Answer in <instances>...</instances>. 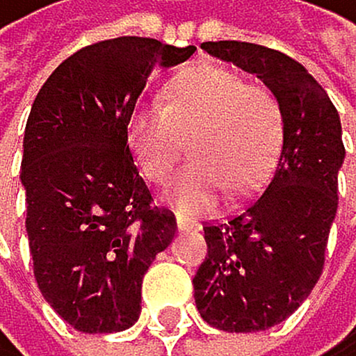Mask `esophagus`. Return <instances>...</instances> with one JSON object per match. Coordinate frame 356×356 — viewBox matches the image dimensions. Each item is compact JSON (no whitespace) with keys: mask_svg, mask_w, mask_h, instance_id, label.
<instances>
[{"mask_svg":"<svg viewBox=\"0 0 356 356\" xmlns=\"http://www.w3.org/2000/svg\"><path fill=\"white\" fill-rule=\"evenodd\" d=\"M177 228H179V231H198L200 228V224L198 221H193V219H186V216H177Z\"/></svg>","mask_w":356,"mask_h":356,"instance_id":"obj_1","label":"esophagus"}]
</instances>
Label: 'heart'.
<instances>
[{"label": "heart", "instance_id": "1", "mask_svg": "<svg viewBox=\"0 0 356 356\" xmlns=\"http://www.w3.org/2000/svg\"><path fill=\"white\" fill-rule=\"evenodd\" d=\"M193 161L165 191V202L184 214L212 209L221 195L245 198L270 172L282 144V111L268 86L245 83L233 70L195 65L179 72L161 106L130 116L128 142L149 181H168L184 156Z\"/></svg>", "mask_w": 356, "mask_h": 356}]
</instances>
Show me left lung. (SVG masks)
Instances as JSON below:
<instances>
[{
  "label": "left lung",
  "mask_w": 356,
  "mask_h": 356,
  "mask_svg": "<svg viewBox=\"0 0 356 356\" xmlns=\"http://www.w3.org/2000/svg\"><path fill=\"white\" fill-rule=\"evenodd\" d=\"M209 56L257 74L282 111V151L266 188L226 221L205 224L207 257L193 277L195 308L221 331L284 322L324 268L345 147L341 116L293 58L247 41H205Z\"/></svg>",
  "instance_id": "left-lung-1"
}]
</instances>
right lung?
<instances>
[{
    "label": "right lung",
    "instance_id": "obj_1",
    "mask_svg": "<svg viewBox=\"0 0 356 356\" xmlns=\"http://www.w3.org/2000/svg\"><path fill=\"white\" fill-rule=\"evenodd\" d=\"M144 37L81 48L41 86L22 140L20 181L34 277L51 308L83 334H114L142 312V277L177 219L151 205L128 123L158 67L188 60Z\"/></svg>",
    "mask_w": 356,
    "mask_h": 356
}]
</instances>
